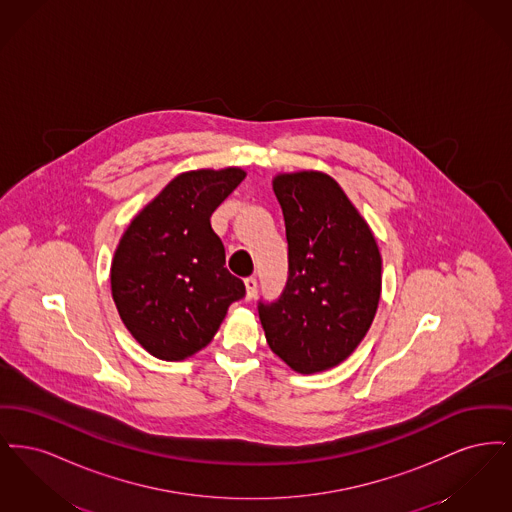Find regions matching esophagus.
<instances>
[{"label": "esophagus", "instance_id": "34e87169", "mask_svg": "<svg viewBox=\"0 0 512 512\" xmlns=\"http://www.w3.org/2000/svg\"><path fill=\"white\" fill-rule=\"evenodd\" d=\"M255 293H257V278L249 276V278H245V299L251 301L255 297Z\"/></svg>", "mask_w": 512, "mask_h": 512}]
</instances>
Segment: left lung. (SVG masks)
Listing matches in <instances>:
<instances>
[{"mask_svg": "<svg viewBox=\"0 0 512 512\" xmlns=\"http://www.w3.org/2000/svg\"><path fill=\"white\" fill-rule=\"evenodd\" d=\"M272 186L286 222L288 280L276 301H259V318L270 349L295 372L315 374L340 365L365 338L380 301L382 257L328 174H280Z\"/></svg>", "mask_w": 512, "mask_h": 512, "instance_id": "1", "label": "left lung"}]
</instances>
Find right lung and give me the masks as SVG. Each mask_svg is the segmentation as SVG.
<instances>
[{"mask_svg": "<svg viewBox=\"0 0 512 512\" xmlns=\"http://www.w3.org/2000/svg\"><path fill=\"white\" fill-rule=\"evenodd\" d=\"M244 178L234 167L178 174L119 242L113 299L128 332L157 359L182 361L203 349L245 297L211 228V215Z\"/></svg>", "mask_w": 512, "mask_h": 512, "instance_id": "obj_1", "label": "right lung"}]
</instances>
